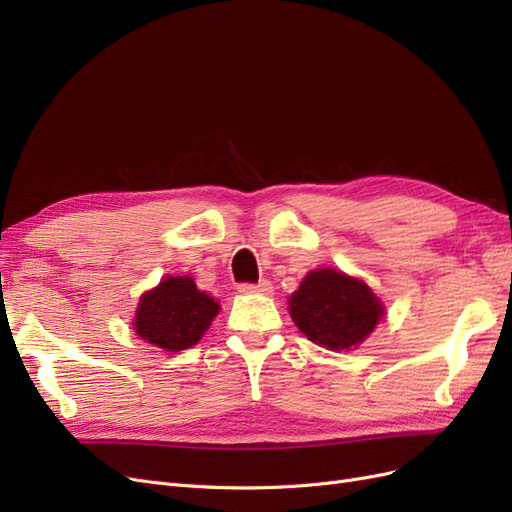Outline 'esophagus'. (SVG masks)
I'll return each mask as SVG.
<instances>
[{
    "mask_svg": "<svg viewBox=\"0 0 512 512\" xmlns=\"http://www.w3.org/2000/svg\"><path fill=\"white\" fill-rule=\"evenodd\" d=\"M241 292H262V294H269L273 292V284L269 280H262L258 284H241L239 286Z\"/></svg>",
    "mask_w": 512,
    "mask_h": 512,
    "instance_id": "34e87169",
    "label": "esophagus"
}]
</instances>
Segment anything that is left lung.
Listing matches in <instances>:
<instances>
[{
  "label": "left lung",
  "instance_id": "8db88e82",
  "mask_svg": "<svg viewBox=\"0 0 512 512\" xmlns=\"http://www.w3.org/2000/svg\"><path fill=\"white\" fill-rule=\"evenodd\" d=\"M384 307L361 280L342 271L307 273L290 297V316L309 342L331 350H348L374 331Z\"/></svg>",
  "mask_w": 512,
  "mask_h": 512
}]
</instances>
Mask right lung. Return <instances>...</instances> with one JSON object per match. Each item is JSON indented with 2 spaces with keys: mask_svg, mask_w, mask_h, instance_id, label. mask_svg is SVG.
Here are the masks:
<instances>
[{
  "mask_svg": "<svg viewBox=\"0 0 512 512\" xmlns=\"http://www.w3.org/2000/svg\"><path fill=\"white\" fill-rule=\"evenodd\" d=\"M218 312L220 305L200 292L192 277H168L158 288L143 294L134 331L153 346L179 352L203 337Z\"/></svg>",
  "mask_w": 512,
  "mask_h": 512,
  "instance_id": "obj_1",
  "label": "right lung"
}]
</instances>
